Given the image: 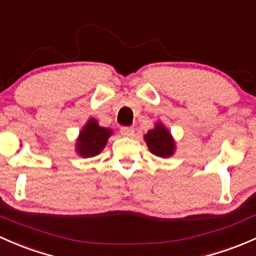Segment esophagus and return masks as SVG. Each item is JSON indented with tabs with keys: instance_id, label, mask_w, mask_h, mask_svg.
I'll use <instances>...</instances> for the list:
<instances>
[{
	"instance_id": "1",
	"label": "esophagus",
	"mask_w": 256,
	"mask_h": 256,
	"mask_svg": "<svg viewBox=\"0 0 256 256\" xmlns=\"http://www.w3.org/2000/svg\"><path fill=\"white\" fill-rule=\"evenodd\" d=\"M120 132L122 136L126 137H132L134 134H135V128H128V126H122L120 128Z\"/></svg>"
}]
</instances>
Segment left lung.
<instances>
[{"mask_svg":"<svg viewBox=\"0 0 256 256\" xmlns=\"http://www.w3.org/2000/svg\"><path fill=\"white\" fill-rule=\"evenodd\" d=\"M144 141L150 152L158 157H170L176 150V142L170 135V131L160 122L156 124L154 128L144 135Z\"/></svg>","mask_w":256,"mask_h":256,"instance_id":"1","label":"left lung"}]
</instances>
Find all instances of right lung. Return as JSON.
<instances>
[{
	"mask_svg": "<svg viewBox=\"0 0 256 256\" xmlns=\"http://www.w3.org/2000/svg\"><path fill=\"white\" fill-rule=\"evenodd\" d=\"M110 128H102L96 119L88 120L77 138L76 150L80 157H94L106 147L108 138L112 136Z\"/></svg>",
	"mask_w": 256,
	"mask_h": 256,
	"instance_id": "add662e5",
	"label": "right lung"
}]
</instances>
